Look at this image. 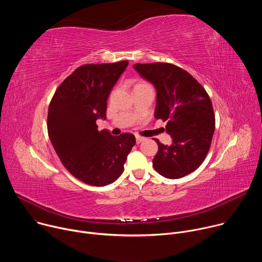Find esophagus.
Returning a JSON list of instances; mask_svg holds the SVG:
<instances>
[{"instance_id":"1","label":"esophagus","mask_w":262,"mask_h":262,"mask_svg":"<svg viewBox=\"0 0 262 262\" xmlns=\"http://www.w3.org/2000/svg\"><path fill=\"white\" fill-rule=\"evenodd\" d=\"M136 141H137V144H140L142 141H144V138L141 136H136Z\"/></svg>"}]
</instances>
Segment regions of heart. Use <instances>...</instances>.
<instances>
[{"mask_svg": "<svg viewBox=\"0 0 262 262\" xmlns=\"http://www.w3.org/2000/svg\"><path fill=\"white\" fill-rule=\"evenodd\" d=\"M142 84H144V83H142ZM138 85H140V84H138Z\"/></svg>", "mask_w": 262, "mask_h": 262, "instance_id": "heart-1", "label": "heart"}]
</instances>
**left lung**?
I'll use <instances>...</instances> for the list:
<instances>
[{"mask_svg": "<svg viewBox=\"0 0 262 262\" xmlns=\"http://www.w3.org/2000/svg\"><path fill=\"white\" fill-rule=\"evenodd\" d=\"M140 76L157 89L155 116L167 122L170 146L158 139L152 165L170 179L194 172L205 160L214 132V114L205 89L184 69L170 63L135 64Z\"/></svg>", "mask_w": 262, "mask_h": 262, "instance_id": "obj_1", "label": "left lung"}]
</instances>
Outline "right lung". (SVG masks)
<instances>
[{"label": "right lung", "instance_id": "add662e5", "mask_svg": "<svg viewBox=\"0 0 262 262\" xmlns=\"http://www.w3.org/2000/svg\"><path fill=\"white\" fill-rule=\"evenodd\" d=\"M128 61L85 64L57 88L49 106L48 133L63 166L79 180L94 186L114 182L136 138L99 132L96 120L106 118V100Z\"/></svg>", "mask_w": 262, "mask_h": 262}]
</instances>
